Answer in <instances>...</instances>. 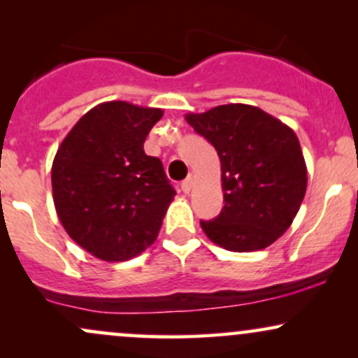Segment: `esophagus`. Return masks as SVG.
Here are the masks:
<instances>
[{
  "instance_id": "obj_1",
  "label": "esophagus",
  "mask_w": 358,
  "mask_h": 358,
  "mask_svg": "<svg viewBox=\"0 0 358 358\" xmlns=\"http://www.w3.org/2000/svg\"><path fill=\"white\" fill-rule=\"evenodd\" d=\"M192 185H193V178H192V175H190V176H187V178H185L183 182H182V190L185 193H190Z\"/></svg>"
}]
</instances>
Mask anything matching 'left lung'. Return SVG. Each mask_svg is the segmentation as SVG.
<instances>
[{"mask_svg":"<svg viewBox=\"0 0 358 358\" xmlns=\"http://www.w3.org/2000/svg\"><path fill=\"white\" fill-rule=\"evenodd\" d=\"M185 119L220 158L225 205L213 220H200L203 232L232 252L268 248L293 224L306 193V163L294 131L248 104L217 106Z\"/></svg>","mask_w":358,"mask_h":358,"instance_id":"8db88e82","label":"left lung"}]
</instances>
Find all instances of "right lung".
I'll return each instance as SVG.
<instances>
[{"label":"right lung","instance_id":"add662e5","mask_svg":"<svg viewBox=\"0 0 358 358\" xmlns=\"http://www.w3.org/2000/svg\"><path fill=\"white\" fill-rule=\"evenodd\" d=\"M162 109L124 101L85 113L57 150L52 192L57 215L82 249L102 261H127L158 237L176 195L145 139Z\"/></svg>","mask_w":358,"mask_h":358}]
</instances>
